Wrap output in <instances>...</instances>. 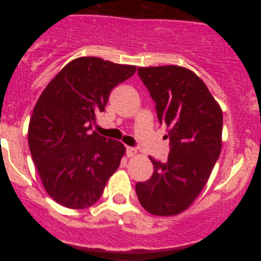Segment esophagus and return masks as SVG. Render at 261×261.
Returning <instances> with one entry per match:
<instances>
[{
  "mask_svg": "<svg viewBox=\"0 0 261 261\" xmlns=\"http://www.w3.org/2000/svg\"><path fill=\"white\" fill-rule=\"evenodd\" d=\"M136 154H137V150H136L135 147H130V146L126 147V156H128V158L136 155Z\"/></svg>",
  "mask_w": 261,
  "mask_h": 261,
  "instance_id": "1",
  "label": "esophagus"
}]
</instances>
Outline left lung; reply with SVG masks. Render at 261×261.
Masks as SVG:
<instances>
[{"label": "left lung", "mask_w": 261, "mask_h": 261, "mask_svg": "<svg viewBox=\"0 0 261 261\" xmlns=\"http://www.w3.org/2000/svg\"><path fill=\"white\" fill-rule=\"evenodd\" d=\"M167 126L170 153L165 163L150 158L154 172L136 184L138 201L154 216L186 211L208 181L222 146V110L206 85L181 66L138 68Z\"/></svg>", "instance_id": "obj_1"}]
</instances>
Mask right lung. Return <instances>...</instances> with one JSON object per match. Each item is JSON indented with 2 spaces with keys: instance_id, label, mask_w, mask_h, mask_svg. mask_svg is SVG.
Masks as SVG:
<instances>
[{
  "instance_id": "obj_1",
  "label": "right lung",
  "mask_w": 261,
  "mask_h": 261,
  "mask_svg": "<svg viewBox=\"0 0 261 261\" xmlns=\"http://www.w3.org/2000/svg\"><path fill=\"white\" fill-rule=\"evenodd\" d=\"M136 66L80 57L50 81L32 111L29 146L45 191L70 209H85L102 196L125 147L93 130L111 90Z\"/></svg>"
}]
</instances>
